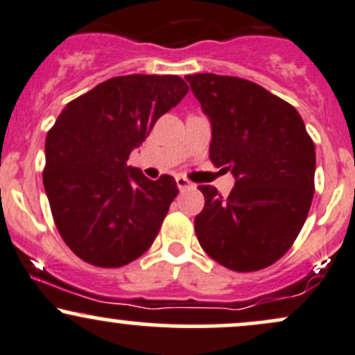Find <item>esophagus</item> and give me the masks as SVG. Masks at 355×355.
<instances>
[{
  "instance_id": "34e87169",
  "label": "esophagus",
  "mask_w": 355,
  "mask_h": 355,
  "mask_svg": "<svg viewBox=\"0 0 355 355\" xmlns=\"http://www.w3.org/2000/svg\"><path fill=\"white\" fill-rule=\"evenodd\" d=\"M177 187L180 190H185V189H189V187H191V182L187 180L185 177H177Z\"/></svg>"
}]
</instances>
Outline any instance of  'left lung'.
Masks as SVG:
<instances>
[{"label":"left lung","instance_id":"left-lung-1","mask_svg":"<svg viewBox=\"0 0 355 355\" xmlns=\"http://www.w3.org/2000/svg\"><path fill=\"white\" fill-rule=\"evenodd\" d=\"M185 80L210 120V160L235 178L225 198L198 187L205 197L195 217L198 242L230 270L272 266L302 230L313 197L315 146L302 116L254 81L214 73Z\"/></svg>","mask_w":355,"mask_h":355}]
</instances>
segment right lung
<instances>
[{
	"instance_id": "1",
	"label": "right lung",
	"mask_w": 355,
	"mask_h": 355,
	"mask_svg": "<svg viewBox=\"0 0 355 355\" xmlns=\"http://www.w3.org/2000/svg\"><path fill=\"white\" fill-rule=\"evenodd\" d=\"M189 87L175 75L110 78L70 101L48 132L43 185L61 239L85 262L121 267L152 247L177 182L126 165Z\"/></svg>"
}]
</instances>
